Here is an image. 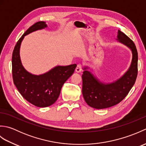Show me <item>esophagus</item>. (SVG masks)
<instances>
[{
	"label": "esophagus",
	"instance_id": "esophagus-1",
	"mask_svg": "<svg viewBox=\"0 0 146 146\" xmlns=\"http://www.w3.org/2000/svg\"><path fill=\"white\" fill-rule=\"evenodd\" d=\"M82 71V65L81 64H78L75 69V71L76 73H80Z\"/></svg>",
	"mask_w": 146,
	"mask_h": 146
}]
</instances>
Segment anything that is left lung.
Returning <instances> with one entry per match:
<instances>
[{"mask_svg": "<svg viewBox=\"0 0 146 146\" xmlns=\"http://www.w3.org/2000/svg\"><path fill=\"white\" fill-rule=\"evenodd\" d=\"M117 40L130 48L132 53L129 70L122 77L110 83H104L83 68L82 94L86 103L97 109H103L115 105L124 98L134 85L137 76L138 54L135 45L124 33L118 31Z\"/></svg>", "mask_w": 146, "mask_h": 146, "instance_id": "1", "label": "left lung"}]
</instances>
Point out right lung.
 <instances>
[{
	"label": "right lung",
	"instance_id": "1",
	"mask_svg": "<svg viewBox=\"0 0 146 146\" xmlns=\"http://www.w3.org/2000/svg\"><path fill=\"white\" fill-rule=\"evenodd\" d=\"M47 24L39 21L31 26L15 44L12 57V78L24 98L38 107L50 106L57 100L65 82L73 75L76 64L57 66L42 75H35L29 73L22 64L19 51L24 36L36 31L44 29Z\"/></svg>",
	"mask_w": 146,
	"mask_h": 146
}]
</instances>
